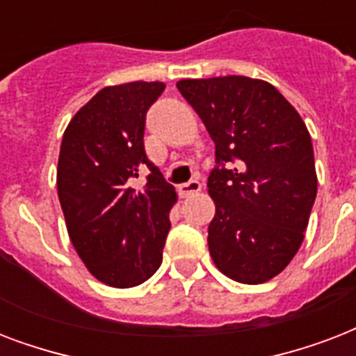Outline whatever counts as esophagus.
I'll use <instances>...</instances> for the list:
<instances>
[{"label": "esophagus", "mask_w": 356, "mask_h": 356, "mask_svg": "<svg viewBox=\"0 0 356 356\" xmlns=\"http://www.w3.org/2000/svg\"><path fill=\"white\" fill-rule=\"evenodd\" d=\"M200 190H201V183L197 181V179H190L188 183L179 184V194H181V197H188V195L192 194H197Z\"/></svg>", "instance_id": "34e87169"}]
</instances>
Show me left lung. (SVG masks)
<instances>
[{
	"instance_id": "left-lung-1",
	"label": "left lung",
	"mask_w": 356,
	"mask_h": 356,
	"mask_svg": "<svg viewBox=\"0 0 356 356\" xmlns=\"http://www.w3.org/2000/svg\"><path fill=\"white\" fill-rule=\"evenodd\" d=\"M179 92L216 145L209 251L222 273L260 284L281 273L305 238L318 192L312 140L275 86L243 75L183 79Z\"/></svg>"
}]
</instances>
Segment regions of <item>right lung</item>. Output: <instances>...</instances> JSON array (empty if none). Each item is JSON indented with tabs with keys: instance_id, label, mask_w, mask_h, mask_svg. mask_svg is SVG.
<instances>
[{
	"instance_id": "obj_1",
	"label": "right lung",
	"mask_w": 356,
	"mask_h": 356,
	"mask_svg": "<svg viewBox=\"0 0 356 356\" xmlns=\"http://www.w3.org/2000/svg\"><path fill=\"white\" fill-rule=\"evenodd\" d=\"M164 88L159 81L107 86L64 131L58 201L75 251L108 286H138L162 262L177 194L145 155L144 129ZM142 169L148 177L136 189L134 179Z\"/></svg>"
}]
</instances>
